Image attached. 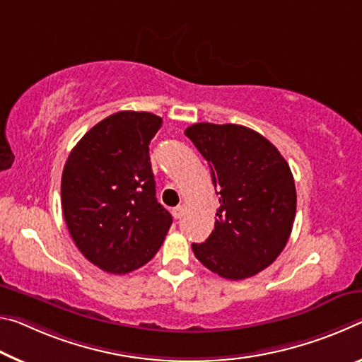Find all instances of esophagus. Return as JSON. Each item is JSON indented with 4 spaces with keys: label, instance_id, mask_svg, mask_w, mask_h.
Returning <instances> with one entry per match:
<instances>
[{
    "label": "esophagus",
    "instance_id": "1",
    "mask_svg": "<svg viewBox=\"0 0 362 362\" xmlns=\"http://www.w3.org/2000/svg\"><path fill=\"white\" fill-rule=\"evenodd\" d=\"M183 212H185V208H183V206H175V208L172 209V216H174L175 219H180V217L183 216Z\"/></svg>",
    "mask_w": 362,
    "mask_h": 362
}]
</instances>
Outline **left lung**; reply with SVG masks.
I'll use <instances>...</instances> for the list:
<instances>
[{"label": "left lung", "instance_id": "1", "mask_svg": "<svg viewBox=\"0 0 362 362\" xmlns=\"http://www.w3.org/2000/svg\"><path fill=\"white\" fill-rule=\"evenodd\" d=\"M211 168L219 194L214 230L193 243L197 259L230 280L253 277L277 259L296 214L290 165L271 141L237 124H193L185 130Z\"/></svg>", "mask_w": 362, "mask_h": 362}]
</instances>
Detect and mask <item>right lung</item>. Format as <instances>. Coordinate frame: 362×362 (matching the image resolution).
Segmentation results:
<instances>
[{
    "label": "right lung",
    "instance_id": "right-lung-1",
    "mask_svg": "<svg viewBox=\"0 0 362 362\" xmlns=\"http://www.w3.org/2000/svg\"><path fill=\"white\" fill-rule=\"evenodd\" d=\"M163 119L120 111L74 146L61 179L69 233L87 259L109 274L145 266L163 245L172 216L156 199L150 141Z\"/></svg>",
    "mask_w": 362,
    "mask_h": 362
}]
</instances>
